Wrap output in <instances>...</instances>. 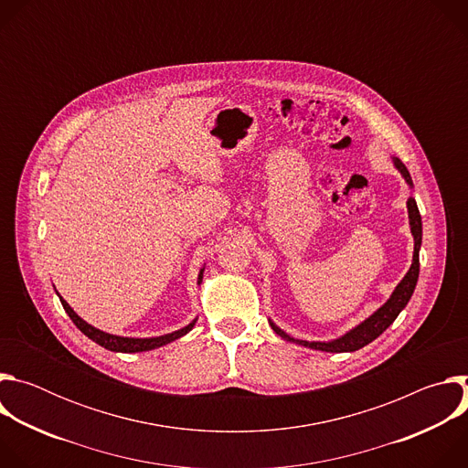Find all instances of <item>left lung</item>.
Returning a JSON list of instances; mask_svg holds the SVG:
<instances>
[{"label": "left lung", "instance_id": "left-lung-1", "mask_svg": "<svg viewBox=\"0 0 468 468\" xmlns=\"http://www.w3.org/2000/svg\"><path fill=\"white\" fill-rule=\"evenodd\" d=\"M394 165L396 168L402 172V176L406 177V181L410 185H413L411 181V176L406 168V165L399 161V159H394ZM408 209H410V224H411V233L415 237V253H413V264L410 272L406 274V278L398 283V287L394 289L392 296L387 300V303L383 307H379L370 318H367L363 324H359L357 327H354L352 331H348L345 337L337 339V341H331V343H309V341H298V339H291L289 335H285V333L276 325L272 324V329L278 333V335H282L283 339L287 341H292V343H298V345H303L307 348H313V350H322V352H356L363 346H367L368 343H372L374 339H378L381 333L396 320V316L399 314V311H402L413 291H415V285H417V280H419V271H420V262H419V250H420V242H422V220H420V213H419V207H417V202L413 197L408 199Z\"/></svg>", "mask_w": 468, "mask_h": 468}]
</instances>
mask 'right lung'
<instances>
[{"label": "right lung", "mask_w": 468, "mask_h": 468, "mask_svg": "<svg viewBox=\"0 0 468 468\" xmlns=\"http://www.w3.org/2000/svg\"><path fill=\"white\" fill-rule=\"evenodd\" d=\"M202 278H204V271L199 272L197 276V283H202ZM60 298V296H58ZM60 303L64 307V311L69 313V316L72 318V322L85 333V335L89 339H92L94 343H98L100 346L111 350V352H123V354H133V352H146V350H154V348H159V346H165L183 335H186V333L194 327L196 320L190 322L186 327L179 329V331H174L170 333V335H163V337H154V339H131V337H116V335H111V333H105V331H100L96 327H92L90 324H87L83 318H80L74 309L66 303L62 298H60Z\"/></svg>", "instance_id": "obj_1"}]
</instances>
